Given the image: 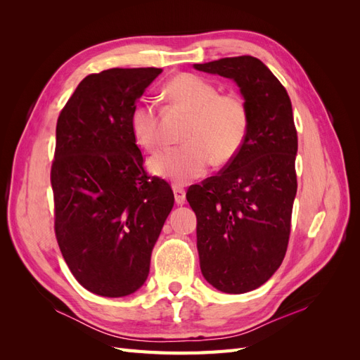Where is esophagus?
Listing matches in <instances>:
<instances>
[{"label": "esophagus", "mask_w": 360, "mask_h": 360, "mask_svg": "<svg viewBox=\"0 0 360 360\" xmlns=\"http://www.w3.org/2000/svg\"><path fill=\"white\" fill-rule=\"evenodd\" d=\"M174 197H176V202L177 204H184V200H186V192L181 186H174Z\"/></svg>", "instance_id": "1"}]
</instances>
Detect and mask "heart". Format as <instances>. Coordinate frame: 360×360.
I'll use <instances>...</instances> for the list:
<instances>
[{"instance_id":"obj_1","label":"heart","mask_w":360,"mask_h":360,"mask_svg":"<svg viewBox=\"0 0 360 360\" xmlns=\"http://www.w3.org/2000/svg\"><path fill=\"white\" fill-rule=\"evenodd\" d=\"M168 102L186 111L181 130L183 144L160 150L148 162L158 176L188 183L209 165H225L242 150L249 132L248 103L237 93H221L219 85L195 73H179L162 89ZM135 144L153 151L159 144V118L151 102H136L129 114Z\"/></svg>"}]
</instances>
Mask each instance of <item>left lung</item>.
I'll list each match as a JSON object with an SVG mask.
<instances>
[{"instance_id":"left-lung-1","label":"left lung","mask_w":360,"mask_h":360,"mask_svg":"<svg viewBox=\"0 0 360 360\" xmlns=\"http://www.w3.org/2000/svg\"><path fill=\"white\" fill-rule=\"evenodd\" d=\"M193 68L234 79L249 110L238 155L186 193L197 214L202 276L219 291L242 294L263 285L285 257L297 192V130L285 86L263 61L242 56Z\"/></svg>"}]
</instances>
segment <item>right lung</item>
<instances>
[{
    "label": "right lung",
    "instance_id": "obj_1",
    "mask_svg": "<svg viewBox=\"0 0 360 360\" xmlns=\"http://www.w3.org/2000/svg\"><path fill=\"white\" fill-rule=\"evenodd\" d=\"M160 73L156 68L91 73L58 115L53 230L72 275L103 297H123L144 284L174 205L169 184L144 169L129 129L130 110Z\"/></svg>",
    "mask_w": 360,
    "mask_h": 360
}]
</instances>
